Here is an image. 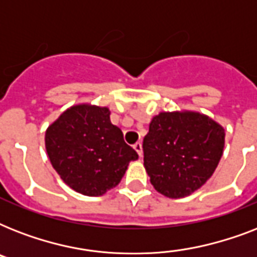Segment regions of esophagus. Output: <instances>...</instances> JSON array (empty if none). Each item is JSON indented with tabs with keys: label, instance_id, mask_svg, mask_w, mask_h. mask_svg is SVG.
<instances>
[{
	"label": "esophagus",
	"instance_id": "esophagus-1",
	"mask_svg": "<svg viewBox=\"0 0 257 257\" xmlns=\"http://www.w3.org/2000/svg\"><path fill=\"white\" fill-rule=\"evenodd\" d=\"M133 148H135V151L139 153V156H143V144H141V143H136V144L133 145Z\"/></svg>",
	"mask_w": 257,
	"mask_h": 257
}]
</instances>
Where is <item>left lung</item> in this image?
Returning <instances> with one entry per match:
<instances>
[{
  "instance_id": "obj_1",
  "label": "left lung",
  "mask_w": 257,
  "mask_h": 257,
  "mask_svg": "<svg viewBox=\"0 0 257 257\" xmlns=\"http://www.w3.org/2000/svg\"><path fill=\"white\" fill-rule=\"evenodd\" d=\"M225 131L195 110L160 112L144 137V167L151 184L169 199L185 197L211 179L223 156Z\"/></svg>"
}]
</instances>
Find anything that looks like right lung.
Segmentation results:
<instances>
[{
	"label": "right lung",
	"instance_id": "add662e5",
	"mask_svg": "<svg viewBox=\"0 0 257 257\" xmlns=\"http://www.w3.org/2000/svg\"><path fill=\"white\" fill-rule=\"evenodd\" d=\"M45 148L50 164L73 191L102 196L124 177L139 155L110 122V110L82 102L70 106L48 126Z\"/></svg>",
	"mask_w": 257,
	"mask_h": 257
}]
</instances>
